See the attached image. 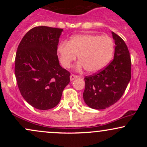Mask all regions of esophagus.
<instances>
[{"mask_svg": "<svg viewBox=\"0 0 147 147\" xmlns=\"http://www.w3.org/2000/svg\"><path fill=\"white\" fill-rule=\"evenodd\" d=\"M77 77H78V76L77 75H71L70 77V81H73L74 79H77Z\"/></svg>", "mask_w": 147, "mask_h": 147, "instance_id": "34e87169", "label": "esophagus"}]
</instances>
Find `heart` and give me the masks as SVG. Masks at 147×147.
<instances>
[{"mask_svg": "<svg viewBox=\"0 0 147 147\" xmlns=\"http://www.w3.org/2000/svg\"><path fill=\"white\" fill-rule=\"evenodd\" d=\"M114 53V43L109 36L78 34L57 47V55L62 66L70 68L78 56L77 70L85 68L90 73L103 70L110 63Z\"/></svg>", "mask_w": 147, "mask_h": 147, "instance_id": "heart-1", "label": "heart"}]
</instances>
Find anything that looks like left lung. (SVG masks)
I'll return each mask as SVG.
<instances>
[{
    "label": "left lung",
    "instance_id": "obj_1",
    "mask_svg": "<svg viewBox=\"0 0 147 147\" xmlns=\"http://www.w3.org/2000/svg\"><path fill=\"white\" fill-rule=\"evenodd\" d=\"M114 59L102 71L84 78V100L90 108L102 110L113 105L124 94L130 80L131 61L125 42L112 32Z\"/></svg>",
    "mask_w": 147,
    "mask_h": 147
}]
</instances>
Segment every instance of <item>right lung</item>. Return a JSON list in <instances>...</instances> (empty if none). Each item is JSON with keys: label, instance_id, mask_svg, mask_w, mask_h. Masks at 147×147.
<instances>
[{"label": "right lung", "instance_id": "obj_1", "mask_svg": "<svg viewBox=\"0 0 147 147\" xmlns=\"http://www.w3.org/2000/svg\"><path fill=\"white\" fill-rule=\"evenodd\" d=\"M63 29L35 27L22 38L15 58V76L21 95L36 109L59 104L70 82V72L60 65L57 45Z\"/></svg>", "mask_w": 147, "mask_h": 147}]
</instances>
